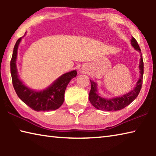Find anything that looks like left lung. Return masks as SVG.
I'll use <instances>...</instances> for the list:
<instances>
[{"instance_id": "obj_1", "label": "left lung", "mask_w": 156, "mask_h": 156, "mask_svg": "<svg viewBox=\"0 0 156 156\" xmlns=\"http://www.w3.org/2000/svg\"><path fill=\"white\" fill-rule=\"evenodd\" d=\"M131 45L133 46L136 50L138 51L141 54L140 48L138 44V42L133 37L131 38ZM139 68L140 70V76L138 81L137 82L136 85L133 90L129 93L123 95L122 96L116 97L111 99H105L98 94L97 84L94 81L90 80L91 82V90L89 92V100L91 105L98 109H101L105 111H118L124 108L131 103L135 100L140 91L142 84V77L144 73V63L141 55L140 61Z\"/></svg>"}]
</instances>
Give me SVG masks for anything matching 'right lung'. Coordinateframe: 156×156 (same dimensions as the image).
I'll use <instances>...</instances> for the list:
<instances>
[{
	"label": "right lung",
	"mask_w": 156,
	"mask_h": 156,
	"mask_svg": "<svg viewBox=\"0 0 156 156\" xmlns=\"http://www.w3.org/2000/svg\"><path fill=\"white\" fill-rule=\"evenodd\" d=\"M21 39L22 37L18 39L15 44L10 62L12 84L16 93L24 103L36 112H47L58 109L64 102L66 87L70 80L77 75V72L73 70L64 73L55 80L48 88L43 91H36L28 88L18 78L16 63L18 47Z\"/></svg>",
	"instance_id": "right-lung-1"
}]
</instances>
